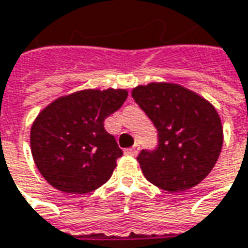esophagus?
I'll return each mask as SVG.
<instances>
[{
    "mask_svg": "<svg viewBox=\"0 0 248 248\" xmlns=\"http://www.w3.org/2000/svg\"><path fill=\"white\" fill-rule=\"evenodd\" d=\"M139 151H140V145L136 144V145H133L132 148H127V150L124 151V154L126 155H130V156H136L139 154Z\"/></svg>",
    "mask_w": 248,
    "mask_h": 248,
    "instance_id": "34e87169",
    "label": "esophagus"
}]
</instances>
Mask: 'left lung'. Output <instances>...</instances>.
I'll list each match as a JSON object with an SVG mask.
<instances>
[{"label": "left lung", "instance_id": "1", "mask_svg": "<svg viewBox=\"0 0 248 248\" xmlns=\"http://www.w3.org/2000/svg\"><path fill=\"white\" fill-rule=\"evenodd\" d=\"M158 130L155 150L137 156L145 178L167 192H183L204 180L222 148V124L207 100L174 83H148L132 92Z\"/></svg>", "mask_w": 248, "mask_h": 248}]
</instances>
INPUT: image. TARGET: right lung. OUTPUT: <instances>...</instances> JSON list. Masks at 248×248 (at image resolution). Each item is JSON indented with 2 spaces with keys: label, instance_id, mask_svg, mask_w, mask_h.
Returning a JSON list of instances; mask_svg holds the SVG:
<instances>
[{
  "label": "right lung",
  "instance_id": "add662e5",
  "mask_svg": "<svg viewBox=\"0 0 248 248\" xmlns=\"http://www.w3.org/2000/svg\"><path fill=\"white\" fill-rule=\"evenodd\" d=\"M124 89L81 90L44 108L31 126V154L56 189L88 193L106 184L122 156L104 119L122 107Z\"/></svg>",
  "mask_w": 248,
  "mask_h": 248
}]
</instances>
